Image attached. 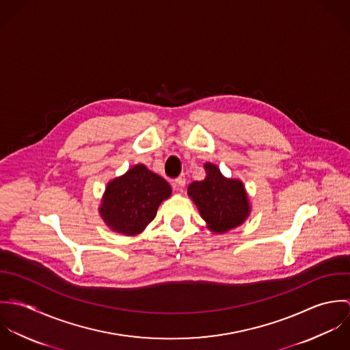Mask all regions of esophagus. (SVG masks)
Here are the masks:
<instances>
[{
    "mask_svg": "<svg viewBox=\"0 0 350 350\" xmlns=\"http://www.w3.org/2000/svg\"><path fill=\"white\" fill-rule=\"evenodd\" d=\"M185 183H187V178H185V174H181V176H178L177 178H176V187L178 188V189H181V188H184L185 187Z\"/></svg>",
    "mask_w": 350,
    "mask_h": 350,
    "instance_id": "34e87169",
    "label": "esophagus"
}]
</instances>
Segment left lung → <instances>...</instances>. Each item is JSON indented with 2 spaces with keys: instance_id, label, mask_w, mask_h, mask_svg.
Listing matches in <instances>:
<instances>
[{
  "instance_id": "obj_1",
  "label": "left lung",
  "mask_w": 350,
  "mask_h": 350,
  "mask_svg": "<svg viewBox=\"0 0 350 350\" xmlns=\"http://www.w3.org/2000/svg\"><path fill=\"white\" fill-rule=\"evenodd\" d=\"M206 178L195 181L188 195L200 211L202 217L215 232H226L245 221L250 207L245 187L239 180L223 177L217 166L206 163Z\"/></svg>"
}]
</instances>
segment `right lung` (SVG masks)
<instances>
[{
  "label": "right lung",
  "instance_id": "add662e5",
  "mask_svg": "<svg viewBox=\"0 0 350 350\" xmlns=\"http://www.w3.org/2000/svg\"><path fill=\"white\" fill-rule=\"evenodd\" d=\"M170 195L166 180L144 165H137L108 184L100 215L113 231L135 235L155 217L159 204Z\"/></svg>",
  "mask_w": 350,
  "mask_h": 350
}]
</instances>
